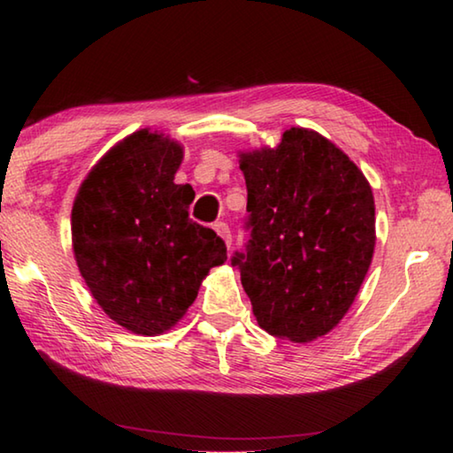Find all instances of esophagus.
I'll return each instance as SVG.
<instances>
[{"label": "esophagus", "instance_id": "obj_1", "mask_svg": "<svg viewBox=\"0 0 453 453\" xmlns=\"http://www.w3.org/2000/svg\"><path fill=\"white\" fill-rule=\"evenodd\" d=\"M211 227H213V232H216L229 248V245H232V232H229V226L226 224V221H216Z\"/></svg>", "mask_w": 453, "mask_h": 453}]
</instances>
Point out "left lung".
Here are the masks:
<instances>
[{"instance_id": "1", "label": "left lung", "mask_w": 453, "mask_h": 453, "mask_svg": "<svg viewBox=\"0 0 453 453\" xmlns=\"http://www.w3.org/2000/svg\"><path fill=\"white\" fill-rule=\"evenodd\" d=\"M250 242L235 254L242 286L267 334L305 343L340 324L370 270V181L335 143L289 127L275 148L240 151Z\"/></svg>"}]
</instances>
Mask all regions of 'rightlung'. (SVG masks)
I'll list each match as a JSON object with an SVG mask.
<instances>
[{"label": "right lung", "instance_id": "add662e5", "mask_svg": "<svg viewBox=\"0 0 453 453\" xmlns=\"http://www.w3.org/2000/svg\"><path fill=\"white\" fill-rule=\"evenodd\" d=\"M183 145L148 127L91 167L72 210L75 264L107 318L137 335L172 329L196 302L221 237L189 219L191 186L175 183Z\"/></svg>", "mask_w": 453, "mask_h": 453}]
</instances>
